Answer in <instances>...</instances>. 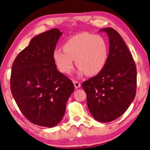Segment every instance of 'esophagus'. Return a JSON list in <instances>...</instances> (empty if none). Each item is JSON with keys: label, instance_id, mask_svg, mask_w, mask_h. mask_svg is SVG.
Returning <instances> with one entry per match:
<instances>
[{"label": "esophagus", "instance_id": "1", "mask_svg": "<svg viewBox=\"0 0 150 150\" xmlns=\"http://www.w3.org/2000/svg\"><path fill=\"white\" fill-rule=\"evenodd\" d=\"M73 83L74 85V87L76 89H79V88L81 87V83L77 82L76 81H73Z\"/></svg>", "mask_w": 150, "mask_h": 150}]
</instances>
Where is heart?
<instances>
[{
	"label": "heart",
	"mask_w": 150,
	"mask_h": 150,
	"mask_svg": "<svg viewBox=\"0 0 150 150\" xmlns=\"http://www.w3.org/2000/svg\"><path fill=\"white\" fill-rule=\"evenodd\" d=\"M108 57V46L104 38L87 33L69 39L63 49H55L52 53L57 68L66 74L71 73L75 59L79 77L86 74L91 76L99 74L105 66Z\"/></svg>",
	"instance_id": "heart-1"
}]
</instances>
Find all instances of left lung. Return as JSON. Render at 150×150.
Returning <instances> with one entry per match:
<instances>
[{
    "label": "left lung",
    "instance_id": "8db88e82",
    "mask_svg": "<svg viewBox=\"0 0 150 150\" xmlns=\"http://www.w3.org/2000/svg\"><path fill=\"white\" fill-rule=\"evenodd\" d=\"M106 33L109 41L108 60L96 76L84 82L88 108L98 122H112L124 113L136 95L137 68L122 37L112 28Z\"/></svg>",
    "mask_w": 150,
    "mask_h": 150
}]
</instances>
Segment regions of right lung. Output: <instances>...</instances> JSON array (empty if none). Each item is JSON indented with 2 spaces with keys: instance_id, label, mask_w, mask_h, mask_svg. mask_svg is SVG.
<instances>
[{
  "instance_id": "obj_1",
  "label": "right lung",
  "mask_w": 150,
  "mask_h": 150,
  "mask_svg": "<svg viewBox=\"0 0 150 150\" xmlns=\"http://www.w3.org/2000/svg\"><path fill=\"white\" fill-rule=\"evenodd\" d=\"M62 32L53 28L34 37L12 65V95L22 114L33 124L52 128L62 120L74 91L71 80L59 72L52 53Z\"/></svg>"
}]
</instances>
